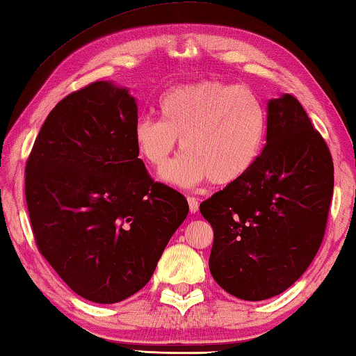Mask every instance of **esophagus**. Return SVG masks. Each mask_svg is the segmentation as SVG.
I'll list each match as a JSON object with an SVG mask.
<instances>
[{"mask_svg":"<svg viewBox=\"0 0 356 356\" xmlns=\"http://www.w3.org/2000/svg\"><path fill=\"white\" fill-rule=\"evenodd\" d=\"M186 201H188V207H190L191 213H196L197 210H200V201H197L196 197L188 196V197H186Z\"/></svg>","mask_w":356,"mask_h":356,"instance_id":"34e87169","label":"esophagus"}]
</instances>
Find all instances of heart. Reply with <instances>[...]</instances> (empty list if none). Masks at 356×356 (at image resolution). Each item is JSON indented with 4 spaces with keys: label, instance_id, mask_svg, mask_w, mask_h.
I'll list each match as a JSON object with an SVG mask.
<instances>
[{
    "label": "heart",
    "instance_id": "1",
    "mask_svg": "<svg viewBox=\"0 0 356 356\" xmlns=\"http://www.w3.org/2000/svg\"><path fill=\"white\" fill-rule=\"evenodd\" d=\"M161 119L144 116L134 127L136 154L154 170L163 168L179 146L185 150L161 179L177 186L209 180L227 186L242 180L267 140V113L250 89L216 80L180 84L161 95Z\"/></svg>",
    "mask_w": 356,
    "mask_h": 356
}]
</instances>
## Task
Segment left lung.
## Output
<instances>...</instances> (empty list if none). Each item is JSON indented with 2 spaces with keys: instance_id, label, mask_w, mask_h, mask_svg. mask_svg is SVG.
Instances as JSON below:
<instances>
[{
  "instance_id": "left-lung-1",
  "label": "left lung",
  "mask_w": 356,
  "mask_h": 356,
  "mask_svg": "<svg viewBox=\"0 0 356 356\" xmlns=\"http://www.w3.org/2000/svg\"><path fill=\"white\" fill-rule=\"evenodd\" d=\"M267 144L254 168L201 202L213 229L209 268L234 297L261 301L291 287L323 240L334 168L291 94L267 104Z\"/></svg>"
}]
</instances>
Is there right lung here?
<instances>
[{
	"mask_svg": "<svg viewBox=\"0 0 356 356\" xmlns=\"http://www.w3.org/2000/svg\"><path fill=\"white\" fill-rule=\"evenodd\" d=\"M129 89L95 81L48 114L25 168L35 245L72 291L118 303L147 284L188 202L138 159Z\"/></svg>",
	"mask_w": 356,
	"mask_h": 356,
	"instance_id": "obj_1",
	"label": "right lung"
}]
</instances>
